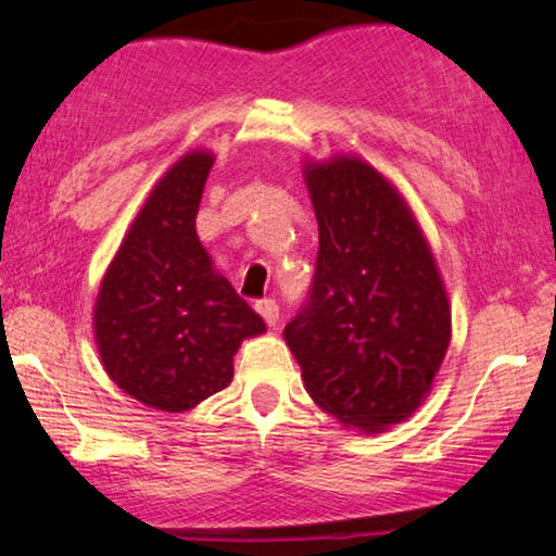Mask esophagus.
Instances as JSON below:
<instances>
[{
    "mask_svg": "<svg viewBox=\"0 0 556 556\" xmlns=\"http://www.w3.org/2000/svg\"><path fill=\"white\" fill-rule=\"evenodd\" d=\"M254 309L260 312V317L267 321L269 327H275L277 321H279V306H277L275 300H260V302L254 304Z\"/></svg>",
    "mask_w": 556,
    "mask_h": 556,
    "instance_id": "34e87169",
    "label": "esophagus"
}]
</instances>
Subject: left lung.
I'll return each instance as SVG.
<instances>
[{
	"label": "left lung",
	"instance_id": "1",
	"mask_svg": "<svg viewBox=\"0 0 556 556\" xmlns=\"http://www.w3.org/2000/svg\"><path fill=\"white\" fill-rule=\"evenodd\" d=\"M319 225L309 302L285 327L304 389L342 427L379 434L432 392L452 339L444 279L425 231L357 154L304 160Z\"/></svg>",
	"mask_w": 556,
	"mask_h": 556
}]
</instances>
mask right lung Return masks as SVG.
<instances>
[{"label": "right lung", "instance_id": "obj_1", "mask_svg": "<svg viewBox=\"0 0 556 556\" xmlns=\"http://www.w3.org/2000/svg\"><path fill=\"white\" fill-rule=\"evenodd\" d=\"M212 164L210 149H192L164 172L99 285V359L149 409L187 412L222 392L244 339L267 331L197 237Z\"/></svg>", "mask_w": 556, "mask_h": 556}]
</instances>
